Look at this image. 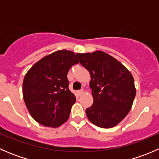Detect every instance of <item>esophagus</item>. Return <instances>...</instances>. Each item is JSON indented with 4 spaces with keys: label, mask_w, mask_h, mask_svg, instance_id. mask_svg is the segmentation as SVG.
<instances>
[{
    "label": "esophagus",
    "mask_w": 159,
    "mask_h": 159,
    "mask_svg": "<svg viewBox=\"0 0 159 159\" xmlns=\"http://www.w3.org/2000/svg\"><path fill=\"white\" fill-rule=\"evenodd\" d=\"M83 93H84V90H80V91H78V95H81Z\"/></svg>",
    "instance_id": "1"
}]
</instances>
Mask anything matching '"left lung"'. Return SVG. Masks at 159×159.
Listing matches in <instances>:
<instances>
[{
	"label": "left lung",
	"mask_w": 159,
	"mask_h": 159,
	"mask_svg": "<svg viewBox=\"0 0 159 159\" xmlns=\"http://www.w3.org/2000/svg\"><path fill=\"white\" fill-rule=\"evenodd\" d=\"M77 56L91 78L90 89L94 101L85 110L88 118L103 129L117 125L129 114L135 97L131 72L115 57L102 51L78 53Z\"/></svg>",
	"instance_id": "8db88e82"
}]
</instances>
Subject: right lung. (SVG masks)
<instances>
[{
	"instance_id": "1",
	"label": "right lung",
	"mask_w": 159,
	"mask_h": 159,
	"mask_svg": "<svg viewBox=\"0 0 159 159\" xmlns=\"http://www.w3.org/2000/svg\"><path fill=\"white\" fill-rule=\"evenodd\" d=\"M78 63L75 53L60 50L41 58L27 72L22 89L24 101L39 124L57 128L68 121L76 98L68 89L67 75Z\"/></svg>"
}]
</instances>
